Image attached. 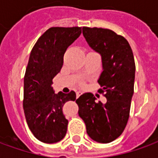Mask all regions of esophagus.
<instances>
[{
  "label": "esophagus",
  "instance_id": "1",
  "mask_svg": "<svg viewBox=\"0 0 158 158\" xmlns=\"http://www.w3.org/2000/svg\"><path fill=\"white\" fill-rule=\"evenodd\" d=\"M81 95V92H77V97H79Z\"/></svg>",
  "mask_w": 158,
  "mask_h": 158
}]
</instances>
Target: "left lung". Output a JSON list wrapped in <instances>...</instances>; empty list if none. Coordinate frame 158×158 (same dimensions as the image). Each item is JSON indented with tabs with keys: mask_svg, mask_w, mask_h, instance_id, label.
<instances>
[{
	"mask_svg": "<svg viewBox=\"0 0 158 158\" xmlns=\"http://www.w3.org/2000/svg\"><path fill=\"white\" fill-rule=\"evenodd\" d=\"M90 47L101 54L103 71L98 80L106 102H97L93 94H81L76 102L87 133L98 143H107L122 134L127 127L135 79V62L130 44L114 31L82 27Z\"/></svg>",
	"mask_w": 158,
	"mask_h": 158,
	"instance_id": "8db88e82",
	"label": "left lung"
}]
</instances>
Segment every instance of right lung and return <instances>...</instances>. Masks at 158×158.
Wrapping results in <instances>:
<instances>
[{"label": "right lung", "mask_w": 158, "mask_h": 158, "mask_svg": "<svg viewBox=\"0 0 158 158\" xmlns=\"http://www.w3.org/2000/svg\"><path fill=\"white\" fill-rule=\"evenodd\" d=\"M81 33V27H51L31 50L24 77L23 108L32 134L46 143L59 142L67 132L63 106L75 101L74 91L55 94L52 79L60 72L67 48Z\"/></svg>", "instance_id": "obj_1"}]
</instances>
